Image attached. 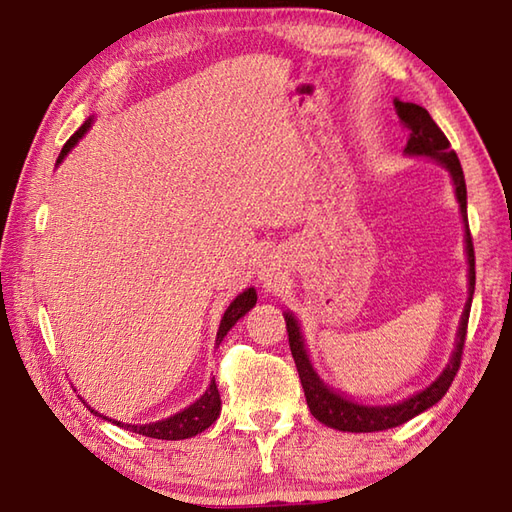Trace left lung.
<instances>
[{
    "instance_id": "obj_1",
    "label": "left lung",
    "mask_w": 512,
    "mask_h": 512,
    "mask_svg": "<svg viewBox=\"0 0 512 512\" xmlns=\"http://www.w3.org/2000/svg\"><path fill=\"white\" fill-rule=\"evenodd\" d=\"M395 110L397 117H400V124L409 131V142H406V155H418V158H431L443 164L452 176V183L456 189L458 205H461L463 223H465V253H467V264H470V271H467V280H470V298L465 302L461 325H458L456 334V348L452 359H449L447 368L440 372V377L433 381L431 386L424 388V391L415 393L406 400L397 404H386V406H366L348 400L329 388L323 379L316 375L314 366H311L309 354L305 348V339L300 334V325L293 314H284L287 320V332H289V348L293 354V361H296L300 384L305 388L307 406L311 415L318 422L327 424V427L339 429V431H352V433H370V431H384L400 427V424L409 422L415 415L422 411L431 409L433 404L443 400V395L449 391L452 381L456 377L458 368H461V357H463V345H465V334H467V320H470V307H472V296H474V246H472V235L470 225H467V189H465V176L461 169V162H458V155L449 146V140L445 133L440 131L436 121L418 103H404L395 99Z\"/></svg>"
}]
</instances>
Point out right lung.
Segmentation results:
<instances>
[{
    "label": "right lung",
    "mask_w": 512,
    "mask_h": 512,
    "mask_svg": "<svg viewBox=\"0 0 512 512\" xmlns=\"http://www.w3.org/2000/svg\"><path fill=\"white\" fill-rule=\"evenodd\" d=\"M92 124V119L85 121V124L76 131L72 137H69L67 144L63 146V151L58 155V164L65 160V155L74 149L76 142L81 140V137L88 133V128ZM257 302V293L255 289H246L244 293H239V296L230 302V307L225 309V314L221 318V325H219V332H216V345L223 341V336L230 332L232 325L237 323L241 316H246L250 309L255 307ZM92 413H97L94 409H90ZM221 413V395H219V388H216V381H210V388L198 397L194 404H189L187 409H183L176 415H171L167 420H158V422H149V424H124V422H117V420H110L112 424H117V427H124L133 433H142V436H149V438H158V440H185V438H192L196 433L205 431L207 427H212V422L219 418ZM99 415V413H97ZM103 418V415H101ZM108 420V418H103Z\"/></svg>",
    "instance_id": "add662e5"
}]
</instances>
